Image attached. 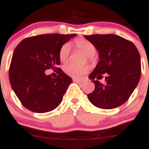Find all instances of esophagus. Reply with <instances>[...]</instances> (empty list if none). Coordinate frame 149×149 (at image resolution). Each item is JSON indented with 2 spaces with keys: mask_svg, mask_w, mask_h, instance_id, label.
Instances as JSON below:
<instances>
[{
  "mask_svg": "<svg viewBox=\"0 0 149 149\" xmlns=\"http://www.w3.org/2000/svg\"><path fill=\"white\" fill-rule=\"evenodd\" d=\"M73 81L76 82V83L79 84H83V81H81L77 80V79H73Z\"/></svg>",
  "mask_w": 149,
  "mask_h": 149,
  "instance_id": "34e87169",
  "label": "esophagus"
}]
</instances>
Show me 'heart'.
<instances>
[{"label": "heart", "mask_w": 149, "mask_h": 149, "mask_svg": "<svg viewBox=\"0 0 149 149\" xmlns=\"http://www.w3.org/2000/svg\"><path fill=\"white\" fill-rule=\"evenodd\" d=\"M75 46L79 50H81L87 57H92L96 52L94 44L84 38H77L74 41ZM70 53V44L68 43L63 44L59 52V57L61 62L65 63L68 59ZM64 72L70 77L76 79H80L87 73L89 67L87 65H77L74 64H68L65 65Z\"/></svg>", "instance_id": "b5f03b06"}]
</instances>
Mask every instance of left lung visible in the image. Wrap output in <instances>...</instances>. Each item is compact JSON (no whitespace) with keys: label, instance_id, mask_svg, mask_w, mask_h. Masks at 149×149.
<instances>
[{"label":"left lung","instance_id":"1","mask_svg":"<svg viewBox=\"0 0 149 149\" xmlns=\"http://www.w3.org/2000/svg\"><path fill=\"white\" fill-rule=\"evenodd\" d=\"M84 38L94 44L100 61L89 78L95 89L88 95L95 106L112 109L125 103L136 88L141 75V56L133 43L114 34L91 35ZM105 74V83L101 79Z\"/></svg>","mask_w":149,"mask_h":149}]
</instances>
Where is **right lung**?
I'll return each mask as SVG.
<instances>
[{"label": "right lung", "instance_id": "1", "mask_svg": "<svg viewBox=\"0 0 149 149\" xmlns=\"http://www.w3.org/2000/svg\"><path fill=\"white\" fill-rule=\"evenodd\" d=\"M76 34H44L22 40L14 49L9 68L13 91L27 109L46 113L55 109L71 82V78L57 68L59 52ZM47 69L58 70L55 79L46 75Z\"/></svg>", "mask_w": 149, "mask_h": 149}]
</instances>
